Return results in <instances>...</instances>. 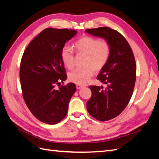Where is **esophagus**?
<instances>
[{
  "mask_svg": "<svg viewBox=\"0 0 159 159\" xmlns=\"http://www.w3.org/2000/svg\"><path fill=\"white\" fill-rule=\"evenodd\" d=\"M76 86V89H82L84 87V86H83V85L79 84H77Z\"/></svg>",
  "mask_w": 159,
  "mask_h": 159,
  "instance_id": "esophagus-1",
  "label": "esophagus"
}]
</instances>
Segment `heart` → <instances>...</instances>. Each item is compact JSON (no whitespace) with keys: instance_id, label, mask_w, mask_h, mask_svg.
<instances>
[{"instance_id":"obj_1","label":"heart","mask_w":159,"mask_h":159,"mask_svg":"<svg viewBox=\"0 0 159 159\" xmlns=\"http://www.w3.org/2000/svg\"><path fill=\"white\" fill-rule=\"evenodd\" d=\"M76 50L88 55L87 64L91 65L96 70H100L109 60L111 54L110 45L105 40L85 36L75 42ZM75 54L70 46H64L61 51V58L64 66L72 68L74 66ZM91 66L85 68H76L69 74V79L79 84H86L95 73Z\"/></svg>"}]
</instances>
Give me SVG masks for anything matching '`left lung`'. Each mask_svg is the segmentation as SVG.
Listing matches in <instances>:
<instances>
[{
  "instance_id": "8db88e82",
  "label": "left lung",
  "mask_w": 159,
  "mask_h": 159,
  "mask_svg": "<svg viewBox=\"0 0 159 159\" xmlns=\"http://www.w3.org/2000/svg\"><path fill=\"white\" fill-rule=\"evenodd\" d=\"M85 32L105 39L111 47L109 60L97 76L107 86L89 87L92 96L87 103L89 114L105 121L119 116L131 99L136 82L135 58L127 40L117 31L101 27Z\"/></svg>"
}]
</instances>
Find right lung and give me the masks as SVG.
I'll return each instance as SVG.
<instances>
[{
	"instance_id": "right-lung-1",
	"label": "right lung",
	"mask_w": 159,
	"mask_h": 159,
	"mask_svg": "<svg viewBox=\"0 0 159 159\" xmlns=\"http://www.w3.org/2000/svg\"><path fill=\"white\" fill-rule=\"evenodd\" d=\"M77 31L47 28L31 41L20 65V81L24 101L36 118L48 124H58L66 117L68 103L76 91L69 83L56 89L67 75L61 51Z\"/></svg>"
}]
</instances>
